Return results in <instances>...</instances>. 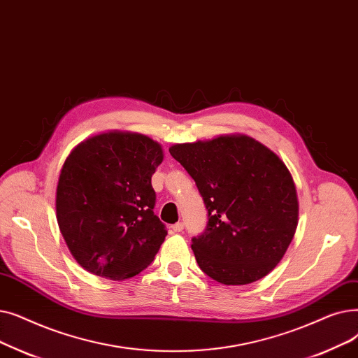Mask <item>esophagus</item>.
Wrapping results in <instances>:
<instances>
[{"instance_id":"34e87169","label":"esophagus","mask_w":358,"mask_h":358,"mask_svg":"<svg viewBox=\"0 0 358 358\" xmlns=\"http://www.w3.org/2000/svg\"><path fill=\"white\" fill-rule=\"evenodd\" d=\"M183 227H185V224L182 223V221H179V223H176V224L172 226V229H173L175 233H180V231L183 230Z\"/></svg>"}]
</instances>
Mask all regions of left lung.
Listing matches in <instances>:
<instances>
[{
	"mask_svg": "<svg viewBox=\"0 0 358 358\" xmlns=\"http://www.w3.org/2000/svg\"><path fill=\"white\" fill-rule=\"evenodd\" d=\"M208 211L206 230L192 237L199 268L217 282L245 285L277 266L292 243L297 192L285 164L246 135L169 148Z\"/></svg>",
	"mask_w": 358,
	"mask_h": 358,
	"instance_id": "1",
	"label": "left lung"
}]
</instances>
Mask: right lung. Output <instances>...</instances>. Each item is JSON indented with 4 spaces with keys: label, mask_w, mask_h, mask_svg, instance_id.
Listing matches in <instances>:
<instances>
[{
    "label": "right lung",
    "mask_w": 358,
    "mask_h": 358,
    "mask_svg": "<svg viewBox=\"0 0 358 358\" xmlns=\"http://www.w3.org/2000/svg\"><path fill=\"white\" fill-rule=\"evenodd\" d=\"M162 162L160 144L129 132L96 135L66 157L57 188V220L84 269L127 280L155 259L167 234L152 211L151 176Z\"/></svg>",
    "instance_id": "1"
}]
</instances>
